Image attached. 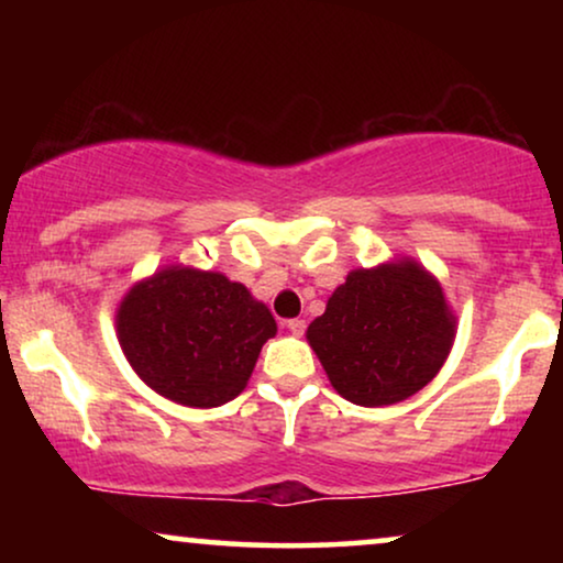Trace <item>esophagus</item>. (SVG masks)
Returning <instances> with one entry per match:
<instances>
[{
	"instance_id": "obj_1",
	"label": "esophagus",
	"mask_w": 563,
	"mask_h": 563,
	"mask_svg": "<svg viewBox=\"0 0 563 563\" xmlns=\"http://www.w3.org/2000/svg\"><path fill=\"white\" fill-rule=\"evenodd\" d=\"M287 328H289V333H291V335H302V333H305V328H307V322H305V320H299V318H295V320H287Z\"/></svg>"
}]
</instances>
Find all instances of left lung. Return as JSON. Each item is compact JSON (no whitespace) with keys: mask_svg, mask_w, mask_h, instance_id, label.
<instances>
[{"mask_svg":"<svg viewBox=\"0 0 563 563\" xmlns=\"http://www.w3.org/2000/svg\"><path fill=\"white\" fill-rule=\"evenodd\" d=\"M453 335L441 284L410 258L351 272L307 328L333 389L361 407L420 391L441 372Z\"/></svg>","mask_w":563,"mask_h":563,"instance_id":"left-lung-1","label":"left lung"}]
</instances>
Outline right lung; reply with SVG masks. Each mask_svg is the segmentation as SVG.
<instances>
[{
    "label": "right lung",
    "instance_id": "add662e5",
    "mask_svg": "<svg viewBox=\"0 0 563 563\" xmlns=\"http://www.w3.org/2000/svg\"><path fill=\"white\" fill-rule=\"evenodd\" d=\"M274 335L272 312L243 284L189 266L137 282L118 307L130 366L161 397L187 407H220L241 395Z\"/></svg>",
    "mask_w": 563,
    "mask_h": 563
}]
</instances>
